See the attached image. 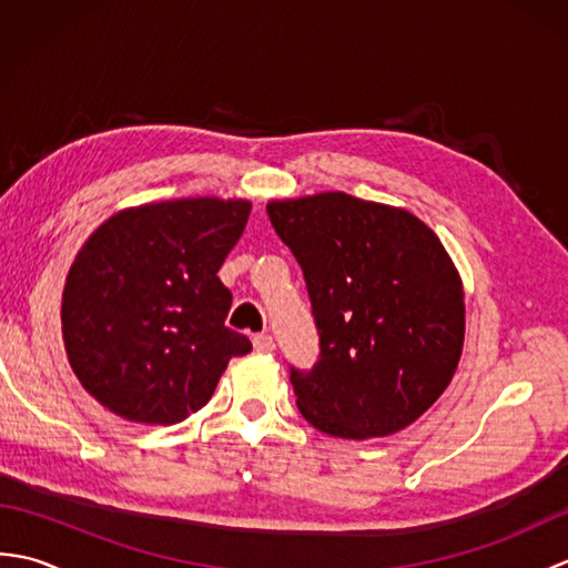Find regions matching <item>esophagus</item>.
<instances>
[{
  "label": "esophagus",
  "instance_id": "obj_1",
  "mask_svg": "<svg viewBox=\"0 0 568 568\" xmlns=\"http://www.w3.org/2000/svg\"><path fill=\"white\" fill-rule=\"evenodd\" d=\"M253 348H256L258 354H268V352H273L275 348V342H273V336L271 334H256L253 336Z\"/></svg>",
  "mask_w": 568,
  "mask_h": 568
}]
</instances>
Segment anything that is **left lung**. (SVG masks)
<instances>
[{
	"label": "left lung",
	"mask_w": 568,
	"mask_h": 568,
	"mask_svg": "<svg viewBox=\"0 0 568 568\" xmlns=\"http://www.w3.org/2000/svg\"><path fill=\"white\" fill-rule=\"evenodd\" d=\"M265 212L303 268L320 336L315 366H291L300 413L342 439L413 425L464 346L462 281L439 239L409 212L346 192Z\"/></svg>",
	"instance_id": "8db88e82"
}]
</instances>
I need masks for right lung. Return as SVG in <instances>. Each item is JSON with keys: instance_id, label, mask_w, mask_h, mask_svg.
<instances>
[{"instance_id": "1", "label": "right lung", "mask_w": 568, "mask_h": 568, "mask_svg": "<svg viewBox=\"0 0 568 568\" xmlns=\"http://www.w3.org/2000/svg\"><path fill=\"white\" fill-rule=\"evenodd\" d=\"M248 214L244 200L143 204L84 241L63 291L65 352L84 390L143 425L210 403L229 358L251 352L224 324L232 293L216 275Z\"/></svg>"}]
</instances>
